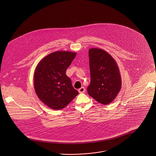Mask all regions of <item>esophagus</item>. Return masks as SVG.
Returning a JSON list of instances; mask_svg holds the SVG:
<instances>
[{
  "label": "esophagus",
  "instance_id": "esophagus-1",
  "mask_svg": "<svg viewBox=\"0 0 156 156\" xmlns=\"http://www.w3.org/2000/svg\"><path fill=\"white\" fill-rule=\"evenodd\" d=\"M85 89L84 87H81V88L78 89V92L80 93H83V92H85Z\"/></svg>",
  "mask_w": 156,
  "mask_h": 156
}]
</instances>
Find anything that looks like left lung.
Wrapping results in <instances>:
<instances>
[{"mask_svg":"<svg viewBox=\"0 0 156 156\" xmlns=\"http://www.w3.org/2000/svg\"><path fill=\"white\" fill-rule=\"evenodd\" d=\"M89 58L90 83L87 88L88 94L99 104H111L122 87L117 63L108 52L101 48H90Z\"/></svg>","mask_w":156,"mask_h":156,"instance_id":"8db88e82","label":"left lung"}]
</instances>
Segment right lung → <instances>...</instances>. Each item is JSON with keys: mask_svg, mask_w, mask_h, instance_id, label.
I'll return each instance as SVG.
<instances>
[{"mask_svg": "<svg viewBox=\"0 0 156 156\" xmlns=\"http://www.w3.org/2000/svg\"><path fill=\"white\" fill-rule=\"evenodd\" d=\"M76 52L59 51L41 59L34 74V87L37 97L54 110L64 108L79 93L74 88L66 70Z\"/></svg>", "mask_w": 156, "mask_h": 156, "instance_id": "obj_1", "label": "right lung"}]
</instances>
